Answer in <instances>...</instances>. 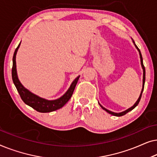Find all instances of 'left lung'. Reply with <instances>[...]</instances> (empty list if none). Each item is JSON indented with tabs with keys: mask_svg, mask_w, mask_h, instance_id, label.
Listing matches in <instances>:
<instances>
[{
	"mask_svg": "<svg viewBox=\"0 0 157 157\" xmlns=\"http://www.w3.org/2000/svg\"><path fill=\"white\" fill-rule=\"evenodd\" d=\"M132 41H133V44H134L135 47H136V48L137 49V50H138L139 53V56H140L141 65V67H142V69H143V84H142V89H141V91L140 95H139V97L138 98V99H137L136 101L135 102V104H134V105H133V106H132V107H130V108H128V109H126V110H125V111H122V112H120V113L113 112V111H111L108 110V109H106V108H104V106H102L101 105V104H99V103H98V104H99V105H100V106L101 107V108H102L103 109H104V111H106V112H108L109 113H110V114H111V115L115 116V117H121V116L125 115L126 113H127L128 112H129L130 111L133 110V109H134L135 108V107H136V106H137V105L139 104V101H140V99H141V94H142V92H143V90H144V83H145V68H144V64H143V59H142V56H141V52H140V50H139V49L138 48V47L136 46V45L135 44V43H134V40H133V39H132Z\"/></svg>",
	"mask_w": 157,
	"mask_h": 157,
	"instance_id": "left-lung-1",
	"label": "left lung"
}]
</instances>
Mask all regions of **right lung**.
<instances>
[{
    "label": "right lung",
    "instance_id": "1",
    "mask_svg": "<svg viewBox=\"0 0 157 157\" xmlns=\"http://www.w3.org/2000/svg\"><path fill=\"white\" fill-rule=\"evenodd\" d=\"M21 42L17 47L16 51H15L13 57V68H12V78L13 81L14 85L16 86L17 91L20 94L21 98L23 101V102L28 106L32 107L38 112L41 113H47L51 112V111H56L57 109H59L63 107L66 103L68 101L71 97L72 96V94L74 93V89L76 87V83L78 82V78L80 76H77L76 78L73 81V82L71 84L70 87L68 88L67 91L63 94L61 97L55 100H48L46 98H41L33 93H32L25 88L19 81L18 74H17L16 69V58L17 51H18L19 47H20Z\"/></svg>",
    "mask_w": 157,
    "mask_h": 157
}]
</instances>
